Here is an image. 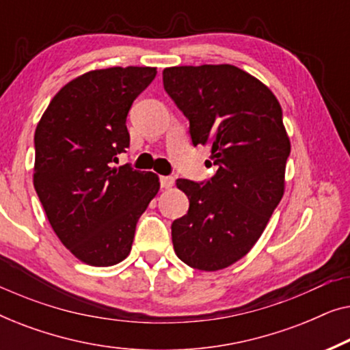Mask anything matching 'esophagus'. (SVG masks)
I'll list each match as a JSON object with an SVG mask.
<instances>
[{"instance_id": "34e87169", "label": "esophagus", "mask_w": 350, "mask_h": 350, "mask_svg": "<svg viewBox=\"0 0 350 350\" xmlns=\"http://www.w3.org/2000/svg\"><path fill=\"white\" fill-rule=\"evenodd\" d=\"M174 183H175L174 176H161V186L164 189L172 188V186H174Z\"/></svg>"}]
</instances>
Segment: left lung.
<instances>
[{
    "instance_id": "obj_1",
    "label": "left lung",
    "mask_w": 350,
    "mask_h": 350,
    "mask_svg": "<svg viewBox=\"0 0 350 350\" xmlns=\"http://www.w3.org/2000/svg\"><path fill=\"white\" fill-rule=\"evenodd\" d=\"M164 89L186 118L193 145L212 148L217 174L204 183L176 180L189 199L172 223L176 256L219 271L252 250L285 193L290 138L272 90L237 66H170Z\"/></svg>"
}]
</instances>
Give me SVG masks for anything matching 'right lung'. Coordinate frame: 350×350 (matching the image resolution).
Instances as JSON below:
<instances>
[{
	"mask_svg": "<svg viewBox=\"0 0 350 350\" xmlns=\"http://www.w3.org/2000/svg\"><path fill=\"white\" fill-rule=\"evenodd\" d=\"M152 66L92 70L65 84L35 131L33 185L60 242L89 266L131 253L138 218L161 188L152 172L111 167L129 148L126 119Z\"/></svg>",
	"mask_w": 350,
	"mask_h": 350,
	"instance_id": "add662e5",
	"label": "right lung"
}]
</instances>
